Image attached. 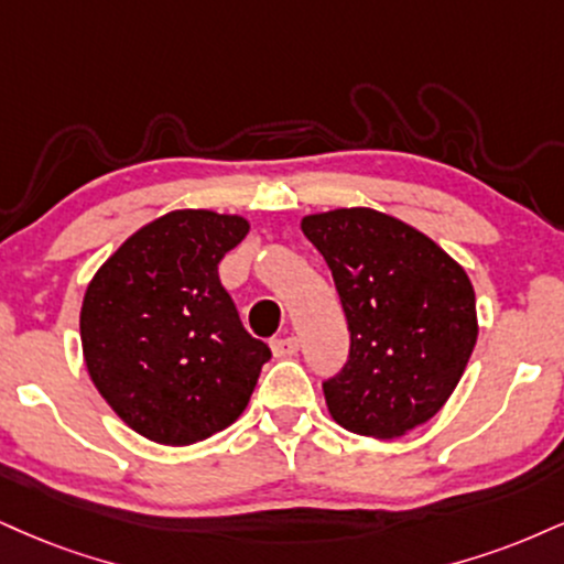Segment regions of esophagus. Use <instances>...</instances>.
Instances as JSON below:
<instances>
[{
    "label": "esophagus",
    "instance_id": "esophagus-1",
    "mask_svg": "<svg viewBox=\"0 0 564 564\" xmlns=\"http://www.w3.org/2000/svg\"><path fill=\"white\" fill-rule=\"evenodd\" d=\"M270 349H273V357H278V359L294 357L296 351H300V338H296V336L275 338V341L270 344Z\"/></svg>",
    "mask_w": 564,
    "mask_h": 564
}]
</instances>
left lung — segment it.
<instances>
[{"label":"left lung","instance_id":"8db88e82","mask_svg":"<svg viewBox=\"0 0 564 564\" xmlns=\"http://www.w3.org/2000/svg\"><path fill=\"white\" fill-rule=\"evenodd\" d=\"M302 230L351 334L349 362L323 383L330 417L359 436H406L446 404L476 347L470 278L423 230L372 207L304 215Z\"/></svg>","mask_w":564,"mask_h":564}]
</instances>
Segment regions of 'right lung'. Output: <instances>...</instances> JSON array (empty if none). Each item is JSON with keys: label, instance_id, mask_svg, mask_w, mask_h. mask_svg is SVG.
Segmentation results:
<instances>
[{"label": "right lung", "instance_id": "1", "mask_svg": "<svg viewBox=\"0 0 564 564\" xmlns=\"http://www.w3.org/2000/svg\"><path fill=\"white\" fill-rule=\"evenodd\" d=\"M247 234L241 215L173 209L128 236L88 281V378L154 444L188 446L236 423L270 359L217 275Z\"/></svg>", "mask_w": 564, "mask_h": 564}]
</instances>
